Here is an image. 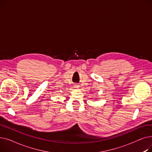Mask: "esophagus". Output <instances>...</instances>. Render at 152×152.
<instances>
[{
  "mask_svg": "<svg viewBox=\"0 0 152 152\" xmlns=\"http://www.w3.org/2000/svg\"><path fill=\"white\" fill-rule=\"evenodd\" d=\"M75 87H76V88H77V87H78L79 86H78V85H75Z\"/></svg>",
  "mask_w": 152,
  "mask_h": 152,
  "instance_id": "1",
  "label": "esophagus"
}]
</instances>
